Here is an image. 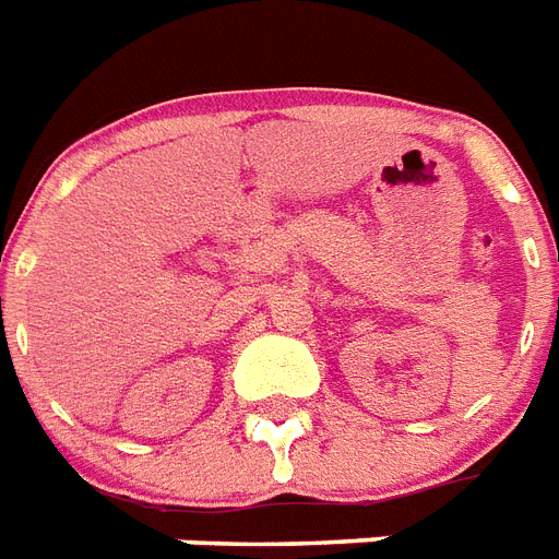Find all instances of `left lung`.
Returning <instances> with one entry per match:
<instances>
[{
	"label": "left lung",
	"instance_id": "1",
	"mask_svg": "<svg viewBox=\"0 0 559 559\" xmlns=\"http://www.w3.org/2000/svg\"><path fill=\"white\" fill-rule=\"evenodd\" d=\"M557 306H559V300H557Z\"/></svg>",
	"mask_w": 559,
	"mask_h": 559
}]
</instances>
